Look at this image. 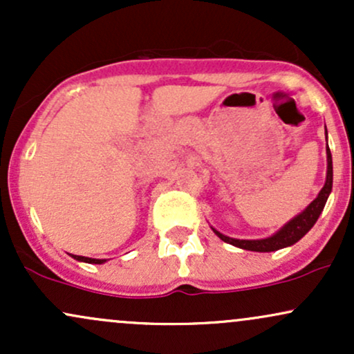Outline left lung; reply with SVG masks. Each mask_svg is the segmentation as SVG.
<instances>
[{
  "label": "left lung",
  "instance_id": "left-lung-1",
  "mask_svg": "<svg viewBox=\"0 0 354 354\" xmlns=\"http://www.w3.org/2000/svg\"><path fill=\"white\" fill-rule=\"evenodd\" d=\"M328 154V171H326V183L321 188L318 198L313 200V203L308 206L303 213H299L298 216L291 219L288 225H284L278 233L273 234V236L265 238V239H234L230 236H225L219 231L213 230L214 233L218 234L219 238L225 243H230V245L241 248V250L248 251H259V253H270V251L281 250V248L295 245L296 241H299L304 234L308 233L313 228L316 221H318L321 211H323L324 205H326L328 196H330L331 188H333V160H331V151L330 148L326 149Z\"/></svg>",
  "mask_w": 354,
  "mask_h": 354
}]
</instances>
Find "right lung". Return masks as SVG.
Instances as JSON below:
<instances>
[{
	"label": "right lung",
	"mask_w": 354,
	"mask_h": 354,
	"mask_svg": "<svg viewBox=\"0 0 354 354\" xmlns=\"http://www.w3.org/2000/svg\"><path fill=\"white\" fill-rule=\"evenodd\" d=\"M73 258H75V259H78V261H84V263H95V265H101V263H104V259L86 258V256H76V254H73Z\"/></svg>",
	"instance_id": "add662e5"
}]
</instances>
